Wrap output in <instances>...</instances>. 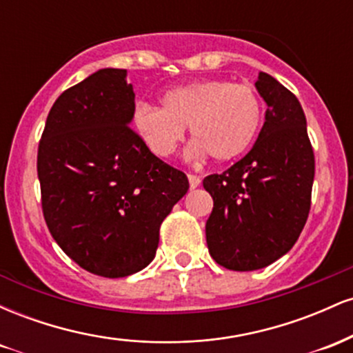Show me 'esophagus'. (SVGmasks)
Listing matches in <instances>:
<instances>
[{
	"label": "esophagus",
	"instance_id": "obj_1",
	"mask_svg": "<svg viewBox=\"0 0 353 353\" xmlns=\"http://www.w3.org/2000/svg\"><path fill=\"white\" fill-rule=\"evenodd\" d=\"M188 179H189V185H190V189L199 188V184H201V177H199V176H196V174H189Z\"/></svg>",
	"mask_w": 353,
	"mask_h": 353
}]
</instances>
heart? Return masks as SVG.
Wrapping results in <instances>:
<instances>
[{"label": "heart", "mask_w": 353, "mask_h": 353, "mask_svg": "<svg viewBox=\"0 0 353 353\" xmlns=\"http://www.w3.org/2000/svg\"><path fill=\"white\" fill-rule=\"evenodd\" d=\"M132 123L156 156H171L184 137V125H189L196 139L189 156L209 154L225 163L254 143L262 123V103L257 91L247 84L202 79L165 92L161 108L137 104Z\"/></svg>", "instance_id": "b5f03b06"}]
</instances>
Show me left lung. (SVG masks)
<instances>
[{
	"label": "left lung",
	"instance_id": "left-lung-1",
	"mask_svg": "<svg viewBox=\"0 0 353 353\" xmlns=\"http://www.w3.org/2000/svg\"><path fill=\"white\" fill-rule=\"evenodd\" d=\"M255 88L267 111L254 148L202 182L214 201L205 222L209 252L237 272L262 269L292 249L309 217L315 174L299 99L267 72Z\"/></svg>",
	"mask_w": 353,
	"mask_h": 353
}]
</instances>
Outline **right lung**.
<instances>
[{
  "instance_id": "obj_1",
  "label": "right lung",
  "mask_w": 353,
  "mask_h": 353,
  "mask_svg": "<svg viewBox=\"0 0 353 353\" xmlns=\"http://www.w3.org/2000/svg\"><path fill=\"white\" fill-rule=\"evenodd\" d=\"M125 70H99L52 104L38 145L41 208L52 239L88 272L117 279L151 264L188 176L129 125Z\"/></svg>"
}]
</instances>
